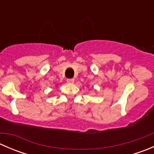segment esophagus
Wrapping results in <instances>:
<instances>
[{
    "label": "esophagus",
    "mask_w": 154,
    "mask_h": 154,
    "mask_svg": "<svg viewBox=\"0 0 154 154\" xmlns=\"http://www.w3.org/2000/svg\"><path fill=\"white\" fill-rule=\"evenodd\" d=\"M67 83L72 84V83H74V79H67Z\"/></svg>",
    "instance_id": "34e87169"
}]
</instances>
